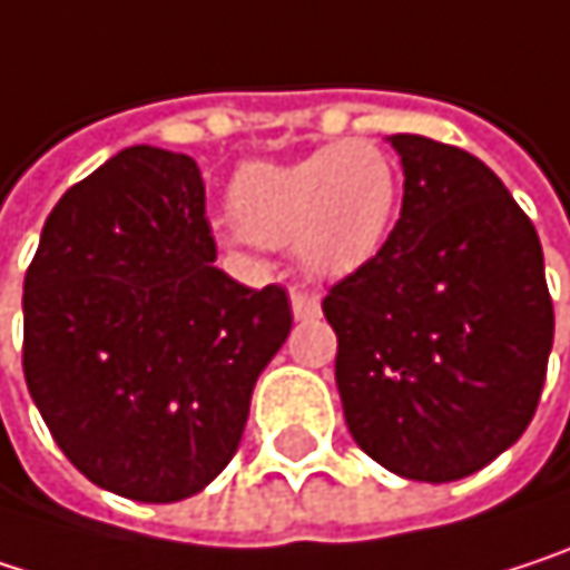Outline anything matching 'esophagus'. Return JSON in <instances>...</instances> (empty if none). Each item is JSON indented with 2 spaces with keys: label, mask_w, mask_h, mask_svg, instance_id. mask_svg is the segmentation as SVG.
<instances>
[{
  "label": "esophagus",
  "mask_w": 570,
  "mask_h": 570,
  "mask_svg": "<svg viewBox=\"0 0 570 570\" xmlns=\"http://www.w3.org/2000/svg\"><path fill=\"white\" fill-rule=\"evenodd\" d=\"M292 312H295V318L312 322V318L322 315V302H318V295L308 292V288H292Z\"/></svg>",
  "instance_id": "34e87169"
}]
</instances>
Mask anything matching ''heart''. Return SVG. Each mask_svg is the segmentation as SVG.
<instances>
[{
    "label": "heart",
    "instance_id": "b5f03b06",
    "mask_svg": "<svg viewBox=\"0 0 570 570\" xmlns=\"http://www.w3.org/2000/svg\"><path fill=\"white\" fill-rule=\"evenodd\" d=\"M399 165L368 139L328 142L292 161H248L228 185V238L295 245L298 262L325 278L368 265L399 208Z\"/></svg>",
    "mask_w": 570,
    "mask_h": 570
}]
</instances>
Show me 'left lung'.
I'll return each mask as SVG.
<instances>
[{
    "instance_id": "left-lung-1",
    "label": "left lung",
    "mask_w": 570,
    "mask_h": 570,
    "mask_svg": "<svg viewBox=\"0 0 570 570\" xmlns=\"http://www.w3.org/2000/svg\"><path fill=\"white\" fill-rule=\"evenodd\" d=\"M402 218L322 302L358 448L412 481H458L531 425L554 342L531 218L471 151L392 136Z\"/></svg>"
}]
</instances>
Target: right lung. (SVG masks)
Segmentation results:
<instances>
[{"instance_id": "obj_1", "label": "right lung", "mask_w": 570, "mask_h": 570, "mask_svg": "<svg viewBox=\"0 0 570 570\" xmlns=\"http://www.w3.org/2000/svg\"><path fill=\"white\" fill-rule=\"evenodd\" d=\"M215 262L195 158L132 145L42 225L22 372L62 454L132 501H181L238 451L252 389L292 328L282 285Z\"/></svg>"}]
</instances>
